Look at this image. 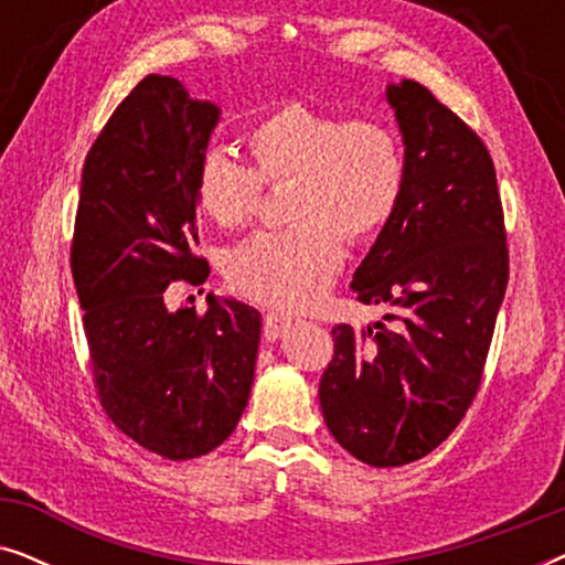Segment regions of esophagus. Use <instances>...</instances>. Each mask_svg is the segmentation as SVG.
Listing matches in <instances>:
<instances>
[{"label": "esophagus", "mask_w": 565, "mask_h": 565, "mask_svg": "<svg viewBox=\"0 0 565 565\" xmlns=\"http://www.w3.org/2000/svg\"><path fill=\"white\" fill-rule=\"evenodd\" d=\"M290 323H292L290 316L277 313V311H267V313H265V337H267V339L282 337L285 331L290 329Z\"/></svg>", "instance_id": "1"}]
</instances>
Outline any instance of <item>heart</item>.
<instances>
[{
    "mask_svg": "<svg viewBox=\"0 0 565 565\" xmlns=\"http://www.w3.org/2000/svg\"><path fill=\"white\" fill-rule=\"evenodd\" d=\"M244 141L252 167L223 149L200 157V207L218 226L238 228L257 215L262 184H288L285 218L292 223L259 231L228 254L231 288L277 308L313 306L344 265V238H370L396 213L406 182L398 136L381 120L290 103Z\"/></svg>",
    "mask_w": 565,
    "mask_h": 565,
    "instance_id": "b5f03b06",
    "label": "heart"
}]
</instances>
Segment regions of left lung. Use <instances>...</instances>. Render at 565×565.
I'll use <instances>...</instances> for the list:
<instances>
[{
    "mask_svg": "<svg viewBox=\"0 0 565 565\" xmlns=\"http://www.w3.org/2000/svg\"><path fill=\"white\" fill-rule=\"evenodd\" d=\"M404 136V195L352 280L391 313L337 323L323 370V422L375 468L429 455L458 427L483 377L509 280L504 211L491 153L419 82L385 89Z\"/></svg>",
    "mask_w": 565,
    "mask_h": 565,
    "instance_id": "obj_1",
    "label": "left lung"
}]
</instances>
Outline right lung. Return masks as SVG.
<instances>
[{"label":"right lung","mask_w":565,"mask_h":565,"mask_svg":"<svg viewBox=\"0 0 565 565\" xmlns=\"http://www.w3.org/2000/svg\"><path fill=\"white\" fill-rule=\"evenodd\" d=\"M221 110L149 74L115 107L84 161L72 275L107 419L167 460L226 443L249 401L262 319L207 296L167 308L169 282H205L195 254V169Z\"/></svg>","instance_id":"right-lung-1"}]
</instances>
